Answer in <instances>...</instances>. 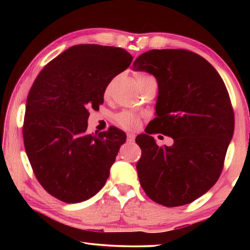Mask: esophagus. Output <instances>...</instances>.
I'll return each instance as SVG.
<instances>
[{"mask_svg":"<svg viewBox=\"0 0 250 250\" xmlns=\"http://www.w3.org/2000/svg\"><path fill=\"white\" fill-rule=\"evenodd\" d=\"M126 139H128V141L133 142L134 139H135V135L132 134V133H128V134H126Z\"/></svg>","mask_w":250,"mask_h":250,"instance_id":"1","label":"esophagus"}]
</instances>
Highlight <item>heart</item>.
Listing matches in <instances>:
<instances>
[{"instance_id": "obj_1", "label": "heart", "mask_w": 250, "mask_h": 250, "mask_svg": "<svg viewBox=\"0 0 250 250\" xmlns=\"http://www.w3.org/2000/svg\"><path fill=\"white\" fill-rule=\"evenodd\" d=\"M147 78H151V76L146 75V74L137 75L138 82H142V80H146ZM111 88H112V83H110L108 86L105 87V90H104L105 97H109L110 94H111ZM116 120L118 122V125H120L122 128H125V129H135L139 124L138 117L134 116L133 113H131L129 111H124L119 113V115L116 117Z\"/></svg>"}]
</instances>
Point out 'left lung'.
Segmentation results:
<instances>
[{"instance_id":"8db88e82","label":"left lung","mask_w":250,"mask_h":250,"mask_svg":"<svg viewBox=\"0 0 250 250\" xmlns=\"http://www.w3.org/2000/svg\"><path fill=\"white\" fill-rule=\"evenodd\" d=\"M133 70L153 75L159 87L155 118L135 139L142 150L139 181L161 205L188 204L217 182L234 134L225 83L205 58L185 49L149 50L135 59ZM155 132L175 143L159 147L149 135Z\"/></svg>"}]
</instances>
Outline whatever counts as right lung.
Instances as JSON below:
<instances>
[{"mask_svg":"<svg viewBox=\"0 0 250 250\" xmlns=\"http://www.w3.org/2000/svg\"><path fill=\"white\" fill-rule=\"evenodd\" d=\"M132 59L119 47L75 45L37 76L27 96L23 138L34 174L50 195L79 203L104 188L126 135L115 126L86 133L88 109H99L105 87Z\"/></svg>","mask_w":250,"mask_h":250,"instance_id":"add662e5","label":"right lung"}]
</instances>
